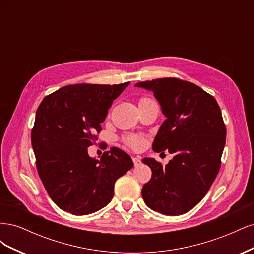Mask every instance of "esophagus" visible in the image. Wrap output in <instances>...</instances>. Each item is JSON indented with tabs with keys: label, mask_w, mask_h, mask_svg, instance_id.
<instances>
[{
	"label": "esophagus",
	"mask_w": 254,
	"mask_h": 254,
	"mask_svg": "<svg viewBox=\"0 0 254 254\" xmlns=\"http://www.w3.org/2000/svg\"><path fill=\"white\" fill-rule=\"evenodd\" d=\"M132 161H133V163H134L135 166L141 164V158L140 157H132Z\"/></svg>",
	"instance_id": "1"
}]
</instances>
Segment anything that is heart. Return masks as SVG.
I'll return each instance as SVG.
<instances>
[{"label": "heart", "mask_w": 254, "mask_h": 254, "mask_svg": "<svg viewBox=\"0 0 254 254\" xmlns=\"http://www.w3.org/2000/svg\"><path fill=\"white\" fill-rule=\"evenodd\" d=\"M145 101H151L150 98H147V97H143L141 98L140 102H145ZM124 142L130 146V147L132 148H140L142 147V146L144 145V139L139 135H127L124 137Z\"/></svg>", "instance_id": "heart-1"}]
</instances>
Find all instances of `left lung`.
<instances>
[{"label": "left lung", "mask_w": 254, "mask_h": 254, "mask_svg": "<svg viewBox=\"0 0 254 254\" xmlns=\"http://www.w3.org/2000/svg\"><path fill=\"white\" fill-rule=\"evenodd\" d=\"M135 87L151 90L166 117L152 149L174 155L165 166L152 158L142 160L152 172L142 197L153 211L184 214L201 201L219 172L227 134L220 108L211 94L179 78L141 81Z\"/></svg>", "instance_id": "obj_1"}]
</instances>
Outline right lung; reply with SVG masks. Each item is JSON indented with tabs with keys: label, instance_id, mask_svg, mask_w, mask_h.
I'll use <instances>...</instances> for the list:
<instances>
[{
	"label": "right lung",
	"instance_id": "1",
	"mask_svg": "<svg viewBox=\"0 0 254 254\" xmlns=\"http://www.w3.org/2000/svg\"><path fill=\"white\" fill-rule=\"evenodd\" d=\"M128 84H70L38 107L32 129L37 171L61 210L73 215L101 210L111 201L115 181L132 168L131 158L118 147L99 160L88 155L108 109Z\"/></svg>",
	"mask_w": 254,
	"mask_h": 254
}]
</instances>
